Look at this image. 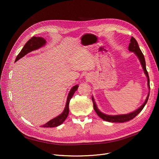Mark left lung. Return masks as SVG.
Wrapping results in <instances>:
<instances>
[{
  "label": "left lung",
  "instance_id": "obj_1",
  "mask_svg": "<svg viewBox=\"0 0 159 159\" xmlns=\"http://www.w3.org/2000/svg\"><path fill=\"white\" fill-rule=\"evenodd\" d=\"M128 49L129 51L131 52H134V53L137 56V57L139 58V59L141 63L142 66H143V68L144 70V71L146 75L147 79H148V86L149 88V89H150V86H149V75H148V73L146 70V61H145V58H144V56L143 55V53H142L141 50L139 46L138 43L137 42V40H135V39L134 37H131V39H130V43L129 44V47H128ZM149 93L148 95V97L146 99L145 102H144V104L142 105L139 108L135 111H134L133 112H131L130 113L128 114H125V115H106L103 113H102L101 111H100L98 107L96 105V103L94 101V98L92 96V101H93V108L95 111V112L97 113V114L101 117L102 119L107 121V122H125L129 121L131 119H133V118H135V116L142 111L144 108V107L145 106V105L146 104L149 98Z\"/></svg>",
  "mask_w": 159,
  "mask_h": 159
}]
</instances>
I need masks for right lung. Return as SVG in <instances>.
<instances>
[{"instance_id": "add662e5", "label": "right lung", "mask_w": 159, "mask_h": 159, "mask_svg": "<svg viewBox=\"0 0 159 159\" xmlns=\"http://www.w3.org/2000/svg\"><path fill=\"white\" fill-rule=\"evenodd\" d=\"M46 43V40L44 38L40 37H33L27 42L26 44L24 45L20 52L19 53L17 57H16L15 62L19 60L20 58L23 57L24 55H26L28 53L44 46ZM78 87H79L78 85H75L71 89L70 93L68 94V98H67L66 106L63 112L60 115L57 116V117L53 119L52 120L48 122L46 124L43 125L42 127L43 128L57 127L64 122V121L66 119L67 116H68L69 114V104L70 102V100L73 97L75 91L77 90Z\"/></svg>"}]
</instances>
